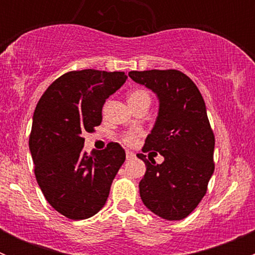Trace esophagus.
Listing matches in <instances>:
<instances>
[{"mask_svg":"<svg viewBox=\"0 0 255 255\" xmlns=\"http://www.w3.org/2000/svg\"><path fill=\"white\" fill-rule=\"evenodd\" d=\"M126 158H127V160H133V159L135 158V154L133 153V151L128 150L127 153H126Z\"/></svg>","mask_w":255,"mask_h":255,"instance_id":"34e87169","label":"esophagus"}]
</instances>
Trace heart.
Segmentation results:
<instances>
[{
	"mask_svg": "<svg viewBox=\"0 0 255 255\" xmlns=\"http://www.w3.org/2000/svg\"><path fill=\"white\" fill-rule=\"evenodd\" d=\"M128 100V104L129 106L135 107L138 105H142V104H146V105H150V95H149L148 91L143 89H134L128 94L127 96ZM135 134L133 133H125V134L121 135V140L123 143L127 144V145H132L133 143L135 142Z\"/></svg>",
	"mask_w": 255,
	"mask_h": 255,
	"instance_id": "1",
	"label": "heart"
}]
</instances>
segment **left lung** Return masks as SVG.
Returning a JSON list of instances; mask_svg holds the SVG:
<instances>
[{
	"mask_svg": "<svg viewBox=\"0 0 255 255\" xmlns=\"http://www.w3.org/2000/svg\"><path fill=\"white\" fill-rule=\"evenodd\" d=\"M129 78L158 96L159 112L143 151L164 156L155 164L150 156H137L146 171L139 182L143 204L168 221L187 217L207 191L215 170V135L202 95L189 76L174 69L130 71Z\"/></svg>",
	"mask_w": 255,
	"mask_h": 255,
	"instance_id": "1",
	"label": "left lung"
}]
</instances>
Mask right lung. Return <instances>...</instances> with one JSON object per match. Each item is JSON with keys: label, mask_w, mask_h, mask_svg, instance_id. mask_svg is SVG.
<instances>
[{"label": "right lung", "mask_w": 255, "mask_h": 255, "mask_svg": "<svg viewBox=\"0 0 255 255\" xmlns=\"http://www.w3.org/2000/svg\"><path fill=\"white\" fill-rule=\"evenodd\" d=\"M126 80L122 71H69L48 87L35 107L29 135L35 179L50 206L70 220L89 218L105 206L126 160L118 143L91 155L82 149V135L101 125L106 99Z\"/></svg>", "instance_id": "right-lung-1"}]
</instances>
